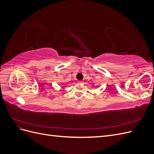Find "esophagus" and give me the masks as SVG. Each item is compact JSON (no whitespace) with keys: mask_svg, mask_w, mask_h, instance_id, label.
<instances>
[{"mask_svg":"<svg viewBox=\"0 0 154 154\" xmlns=\"http://www.w3.org/2000/svg\"><path fill=\"white\" fill-rule=\"evenodd\" d=\"M78 83H83V82H80V81L78 82Z\"/></svg>","mask_w":154,"mask_h":154,"instance_id":"obj_1","label":"esophagus"}]
</instances>
